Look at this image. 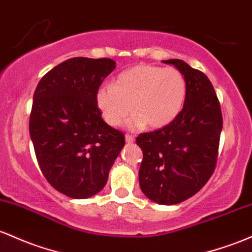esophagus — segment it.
<instances>
[{
  "mask_svg": "<svg viewBox=\"0 0 252 252\" xmlns=\"http://www.w3.org/2000/svg\"><path fill=\"white\" fill-rule=\"evenodd\" d=\"M125 139H126L127 144H132L134 141V137H133V135H131V134H126Z\"/></svg>",
  "mask_w": 252,
  "mask_h": 252,
  "instance_id": "obj_1",
  "label": "esophagus"
}]
</instances>
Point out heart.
<instances>
[{
    "mask_svg": "<svg viewBox=\"0 0 252 252\" xmlns=\"http://www.w3.org/2000/svg\"><path fill=\"white\" fill-rule=\"evenodd\" d=\"M186 95L187 82L179 69L138 64L121 72L114 86H101L95 98L108 125H123L132 106V126L158 129L176 119Z\"/></svg>",
    "mask_w": 252,
    "mask_h": 252,
    "instance_id": "heart-1",
    "label": "heart"
}]
</instances>
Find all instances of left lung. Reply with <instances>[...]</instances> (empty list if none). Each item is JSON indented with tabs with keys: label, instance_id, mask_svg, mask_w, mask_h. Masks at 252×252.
Instances as JSON below:
<instances>
[{
	"label": "left lung",
	"instance_id": "8db88e82",
	"mask_svg": "<svg viewBox=\"0 0 252 252\" xmlns=\"http://www.w3.org/2000/svg\"><path fill=\"white\" fill-rule=\"evenodd\" d=\"M172 64L185 76L187 95L172 123L137 137L143 150L141 191L160 205H176L201 189L214 172L222 115L216 90L205 73L181 61Z\"/></svg>",
	"mask_w": 252,
	"mask_h": 252
}]
</instances>
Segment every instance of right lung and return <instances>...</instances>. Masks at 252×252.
Listing matches in <instances>:
<instances>
[{
  "label": "right lung",
  "mask_w": 252,
  "mask_h": 252,
  "mask_svg": "<svg viewBox=\"0 0 252 252\" xmlns=\"http://www.w3.org/2000/svg\"><path fill=\"white\" fill-rule=\"evenodd\" d=\"M109 58H70L36 86L30 134L45 179L59 193L87 199L106 185L125 135L103 121L96 92L115 69Z\"/></svg>",
  "instance_id": "1"
}]
</instances>
